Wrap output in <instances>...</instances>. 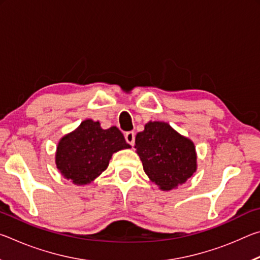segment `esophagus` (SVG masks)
Masks as SVG:
<instances>
[{
  "instance_id": "1",
  "label": "esophagus",
  "mask_w": 260,
  "mask_h": 260,
  "mask_svg": "<svg viewBox=\"0 0 260 260\" xmlns=\"http://www.w3.org/2000/svg\"><path fill=\"white\" fill-rule=\"evenodd\" d=\"M125 139L127 141V143H129L131 146H133L135 142V133L134 132H127L125 134Z\"/></svg>"
}]
</instances>
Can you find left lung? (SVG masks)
I'll return each mask as SVG.
<instances>
[{
	"mask_svg": "<svg viewBox=\"0 0 260 260\" xmlns=\"http://www.w3.org/2000/svg\"><path fill=\"white\" fill-rule=\"evenodd\" d=\"M134 147L144 172L162 191L186 183L197 170L195 144L165 121L147 122Z\"/></svg>",
	"mask_w": 260,
	"mask_h": 260,
	"instance_id": "1",
	"label": "left lung"
}]
</instances>
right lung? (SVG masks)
<instances>
[{"label":"right lung","instance_id":"obj_1","mask_svg":"<svg viewBox=\"0 0 260 260\" xmlns=\"http://www.w3.org/2000/svg\"><path fill=\"white\" fill-rule=\"evenodd\" d=\"M119 128L103 129L100 121L86 119L57 144L56 167L65 179L85 186L107 170L114 152L129 149Z\"/></svg>","mask_w":260,"mask_h":260}]
</instances>
